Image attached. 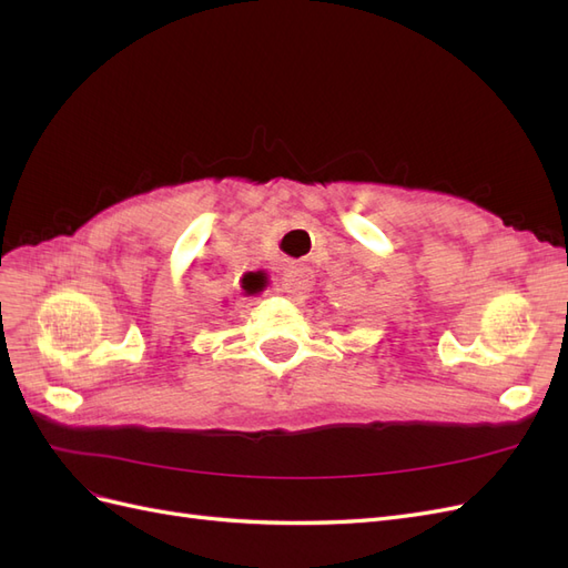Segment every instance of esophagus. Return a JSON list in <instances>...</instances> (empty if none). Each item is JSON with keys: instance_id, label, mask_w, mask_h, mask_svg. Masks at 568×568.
Here are the masks:
<instances>
[{"instance_id": "34e87169", "label": "esophagus", "mask_w": 568, "mask_h": 568, "mask_svg": "<svg viewBox=\"0 0 568 568\" xmlns=\"http://www.w3.org/2000/svg\"><path fill=\"white\" fill-rule=\"evenodd\" d=\"M313 282V274L307 267H288L280 282V291L284 294H303Z\"/></svg>"}]
</instances>
